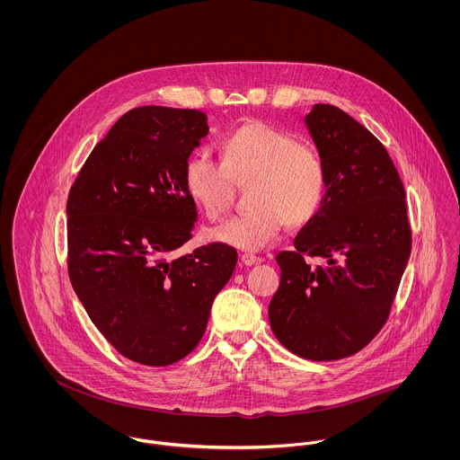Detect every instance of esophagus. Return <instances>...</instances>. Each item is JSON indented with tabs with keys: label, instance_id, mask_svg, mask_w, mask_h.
I'll list each match as a JSON object with an SVG mask.
<instances>
[{
	"label": "esophagus",
	"instance_id": "esophagus-1",
	"mask_svg": "<svg viewBox=\"0 0 460 460\" xmlns=\"http://www.w3.org/2000/svg\"><path fill=\"white\" fill-rule=\"evenodd\" d=\"M261 259L257 257V255H253V253H243L242 255V262L245 264V266H253V264H257Z\"/></svg>",
	"mask_w": 460,
	"mask_h": 460
}]
</instances>
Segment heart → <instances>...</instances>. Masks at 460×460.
<instances>
[{
  "label": "heart",
  "instance_id": "heart-1",
  "mask_svg": "<svg viewBox=\"0 0 460 460\" xmlns=\"http://www.w3.org/2000/svg\"><path fill=\"white\" fill-rule=\"evenodd\" d=\"M189 196L217 220L234 203L236 185L250 187L248 213L212 231L213 240L242 248L268 247L288 222L303 226L318 212L327 172L315 146L297 142L277 126L253 120L233 131L220 145V159L194 152L183 170Z\"/></svg>",
  "mask_w": 460,
  "mask_h": 460
}]
</instances>
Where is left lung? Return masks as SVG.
Returning <instances> with one entry per match:
<instances>
[{
	"label": "left lung",
	"instance_id": "left-lung-1",
	"mask_svg": "<svg viewBox=\"0 0 460 460\" xmlns=\"http://www.w3.org/2000/svg\"><path fill=\"white\" fill-rule=\"evenodd\" d=\"M327 172L318 212L280 252L270 323L285 349L308 360L362 350L389 318L411 252L401 177L380 140L349 113L314 106L305 117ZM320 256L312 267L304 255Z\"/></svg>",
	"mask_w": 460,
	"mask_h": 460
}]
</instances>
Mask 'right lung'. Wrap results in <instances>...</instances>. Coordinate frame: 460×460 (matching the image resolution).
<instances>
[{"mask_svg": "<svg viewBox=\"0 0 460 460\" xmlns=\"http://www.w3.org/2000/svg\"><path fill=\"white\" fill-rule=\"evenodd\" d=\"M207 135L199 110L133 108L71 185V285L110 345L145 366H170L198 347L236 268L226 243L168 259L192 238L198 210L183 170Z\"/></svg>", "mask_w": 460, "mask_h": 460, "instance_id": "right-lung-1", "label": "right lung"}]
</instances>
